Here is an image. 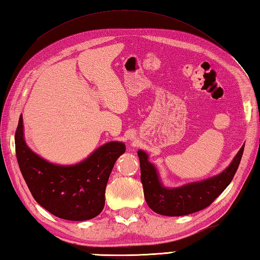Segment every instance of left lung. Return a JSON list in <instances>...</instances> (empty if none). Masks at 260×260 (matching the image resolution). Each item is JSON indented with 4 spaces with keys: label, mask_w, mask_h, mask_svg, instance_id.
<instances>
[{
    "label": "left lung",
    "mask_w": 260,
    "mask_h": 260,
    "mask_svg": "<svg viewBox=\"0 0 260 260\" xmlns=\"http://www.w3.org/2000/svg\"><path fill=\"white\" fill-rule=\"evenodd\" d=\"M245 145L221 173L200 182H193L179 187H165L157 173L156 168L148 162L144 151H139L141 165V181L144 189L146 203L154 212L170 217H179L209 207L224 191L238 170Z\"/></svg>",
    "instance_id": "obj_1"
}]
</instances>
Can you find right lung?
Here are the masks:
<instances>
[{
	"label": "right lung",
	"instance_id": "obj_1",
	"mask_svg": "<svg viewBox=\"0 0 260 260\" xmlns=\"http://www.w3.org/2000/svg\"><path fill=\"white\" fill-rule=\"evenodd\" d=\"M15 153L32 197L58 218L84 221L97 217L105 206V190L117 158L125 153L121 142H108L75 165L46 161L25 144L23 119L15 131Z\"/></svg>",
	"mask_w": 260,
	"mask_h": 260
}]
</instances>
